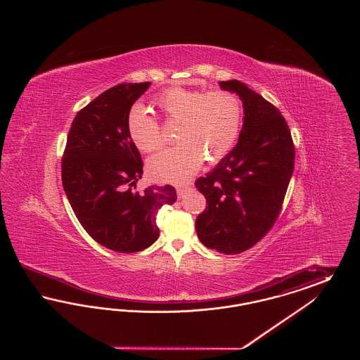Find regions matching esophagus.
I'll use <instances>...</instances> for the list:
<instances>
[{
  "mask_svg": "<svg viewBox=\"0 0 360 360\" xmlns=\"http://www.w3.org/2000/svg\"><path fill=\"white\" fill-rule=\"evenodd\" d=\"M190 186H178L176 188V194H178V197H182L186 191H188Z\"/></svg>",
  "mask_w": 360,
  "mask_h": 360,
  "instance_id": "esophagus-1",
  "label": "esophagus"
}]
</instances>
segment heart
Here are the masks:
<instances>
[{
	"mask_svg": "<svg viewBox=\"0 0 360 360\" xmlns=\"http://www.w3.org/2000/svg\"><path fill=\"white\" fill-rule=\"evenodd\" d=\"M156 105L165 120L178 124L175 136L179 143L148 160V174L156 181H188L204 160L219 163L239 136L243 108L238 96L228 90L204 93L170 87L159 94ZM127 129L143 153H154L165 146L159 122L139 103L128 112Z\"/></svg>",
	"mask_w": 360,
	"mask_h": 360,
	"instance_id": "b5f03b06",
	"label": "heart"
}]
</instances>
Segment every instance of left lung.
Returning <instances> with one entry per match:
<instances>
[{
    "instance_id": "obj_1",
    "label": "left lung",
    "mask_w": 360,
    "mask_h": 360,
    "mask_svg": "<svg viewBox=\"0 0 360 360\" xmlns=\"http://www.w3.org/2000/svg\"><path fill=\"white\" fill-rule=\"evenodd\" d=\"M243 101L244 121L235 148L195 188L207 206L195 220L201 243L235 255L254 247L279 217L294 170V143L281 112L240 81L220 82Z\"/></svg>"
}]
</instances>
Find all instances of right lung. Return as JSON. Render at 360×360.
<instances>
[{
	"instance_id": "obj_1",
	"label": "right lung",
	"mask_w": 360,
	"mask_h": 360,
	"mask_svg": "<svg viewBox=\"0 0 360 360\" xmlns=\"http://www.w3.org/2000/svg\"><path fill=\"white\" fill-rule=\"evenodd\" d=\"M151 82L113 86L72 120L62 158V184L78 221L103 247L132 254L156 241V216L176 201L172 185L137 191L143 160L127 116Z\"/></svg>"
}]
</instances>
